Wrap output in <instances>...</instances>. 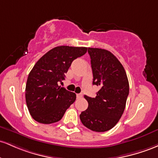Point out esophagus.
<instances>
[{
    "label": "esophagus",
    "instance_id": "obj_1",
    "mask_svg": "<svg viewBox=\"0 0 158 158\" xmlns=\"http://www.w3.org/2000/svg\"><path fill=\"white\" fill-rule=\"evenodd\" d=\"M83 97V95L82 94H77V99H80L81 98Z\"/></svg>",
    "mask_w": 158,
    "mask_h": 158
}]
</instances>
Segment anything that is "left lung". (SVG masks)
I'll list each match as a JSON object with an SVG mask.
<instances>
[{
    "label": "left lung",
    "instance_id": "8db88e82",
    "mask_svg": "<svg viewBox=\"0 0 158 158\" xmlns=\"http://www.w3.org/2000/svg\"><path fill=\"white\" fill-rule=\"evenodd\" d=\"M93 84L100 87L96 96L84 95L88 108L80 115L83 125L93 131L104 132L117 124L129 94V83L123 65L110 51L89 48Z\"/></svg>",
    "mask_w": 158,
    "mask_h": 158
}]
</instances>
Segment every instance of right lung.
<instances>
[{"label":"right lung","mask_w":158,"mask_h":158,"mask_svg":"<svg viewBox=\"0 0 158 158\" xmlns=\"http://www.w3.org/2000/svg\"><path fill=\"white\" fill-rule=\"evenodd\" d=\"M86 47L57 46L42 56L28 75L27 106L34 120L42 124L60 121L76 99V94L58 86L72 61L84 55Z\"/></svg>","instance_id":"add662e5"}]
</instances>
